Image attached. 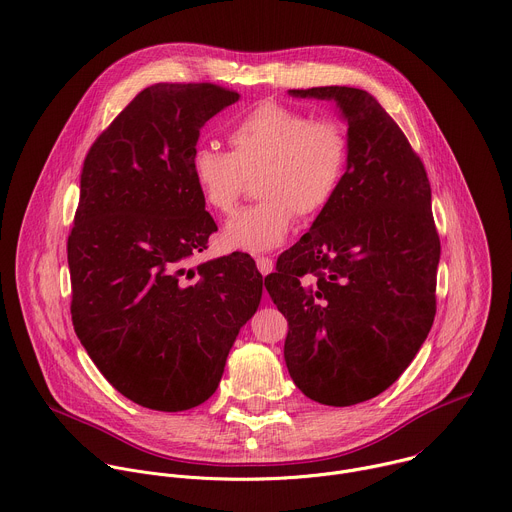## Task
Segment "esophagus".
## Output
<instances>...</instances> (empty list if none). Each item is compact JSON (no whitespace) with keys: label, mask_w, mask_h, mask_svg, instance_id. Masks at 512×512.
<instances>
[{"label":"esophagus","mask_w":512,"mask_h":512,"mask_svg":"<svg viewBox=\"0 0 512 512\" xmlns=\"http://www.w3.org/2000/svg\"><path fill=\"white\" fill-rule=\"evenodd\" d=\"M256 266H258L260 274L266 276V274H270V272L274 270V260L268 258V256H258V258H256Z\"/></svg>","instance_id":"34e87169"}]
</instances>
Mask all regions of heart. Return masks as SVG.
I'll list each match as a JSON object with an SVG mask.
<instances>
[{"mask_svg":"<svg viewBox=\"0 0 512 512\" xmlns=\"http://www.w3.org/2000/svg\"><path fill=\"white\" fill-rule=\"evenodd\" d=\"M226 139L230 153L199 145L191 153V177L210 212L230 216L256 175L254 206L240 210L224 228L230 250L260 254L278 248L290 234L296 214L319 216L335 199L349 161V137L335 119L264 100L236 117Z\"/></svg>","mask_w":512,"mask_h":512,"instance_id":"obj_1","label":"heart"}]
</instances>
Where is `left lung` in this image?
Returning <instances> with one entry per match:
<instances>
[{
	"label": "left lung",
	"instance_id": "8db88e82",
	"mask_svg": "<svg viewBox=\"0 0 512 512\" xmlns=\"http://www.w3.org/2000/svg\"><path fill=\"white\" fill-rule=\"evenodd\" d=\"M292 96L335 100L347 121L341 187L264 286L288 321L284 361L296 387L345 407L385 391L416 357L436 317L440 236L422 159L361 88Z\"/></svg>",
	"mask_w": 512,
	"mask_h": 512
}]
</instances>
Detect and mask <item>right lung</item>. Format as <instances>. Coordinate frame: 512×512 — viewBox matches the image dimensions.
<instances>
[{
	"mask_svg": "<svg viewBox=\"0 0 512 512\" xmlns=\"http://www.w3.org/2000/svg\"><path fill=\"white\" fill-rule=\"evenodd\" d=\"M240 98L212 82L141 90L86 153L68 236L72 325L107 381L157 412L218 389L256 313L262 274L246 254L189 266L218 230L195 189L199 129Z\"/></svg>",
	"mask_w": 512,
	"mask_h": 512,
	"instance_id": "right-lung-1",
	"label": "right lung"
}]
</instances>
